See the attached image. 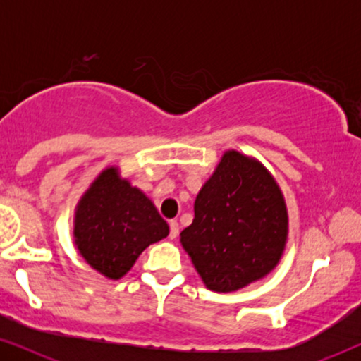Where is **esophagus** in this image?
Returning <instances> with one entry per match:
<instances>
[{
	"label": "esophagus",
	"mask_w": 361,
	"mask_h": 361,
	"mask_svg": "<svg viewBox=\"0 0 361 361\" xmlns=\"http://www.w3.org/2000/svg\"><path fill=\"white\" fill-rule=\"evenodd\" d=\"M169 228H171V231H169L171 240L177 238V235H179V221H177V220H171V221H169Z\"/></svg>",
	"instance_id": "34e87169"
}]
</instances>
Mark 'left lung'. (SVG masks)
<instances>
[{
    "label": "left lung",
    "mask_w": 361,
    "mask_h": 361,
    "mask_svg": "<svg viewBox=\"0 0 361 361\" xmlns=\"http://www.w3.org/2000/svg\"><path fill=\"white\" fill-rule=\"evenodd\" d=\"M194 214L180 243L210 290H238L278 266L288 241V209L259 161L225 151L197 195Z\"/></svg>",
    "instance_id": "8db88e82"
}]
</instances>
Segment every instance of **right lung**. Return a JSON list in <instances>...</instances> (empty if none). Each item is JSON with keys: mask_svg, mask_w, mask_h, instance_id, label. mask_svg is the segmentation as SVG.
I'll return each instance as SVG.
<instances>
[{"mask_svg": "<svg viewBox=\"0 0 361 361\" xmlns=\"http://www.w3.org/2000/svg\"><path fill=\"white\" fill-rule=\"evenodd\" d=\"M169 235L156 207L118 167L103 169L78 200L73 238L78 253L108 279H120L147 246Z\"/></svg>", "mask_w": 361, "mask_h": 361, "instance_id": "right-lung-1", "label": "right lung"}]
</instances>
